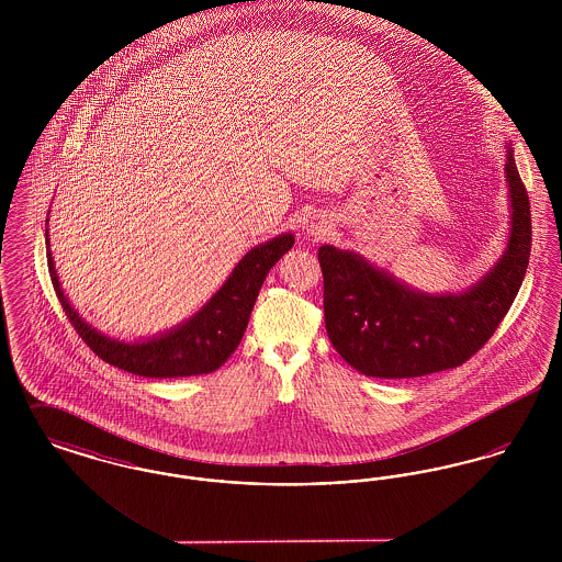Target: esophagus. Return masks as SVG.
I'll list each match as a JSON object with an SVG mask.
<instances>
[{
    "mask_svg": "<svg viewBox=\"0 0 562 562\" xmlns=\"http://www.w3.org/2000/svg\"><path fill=\"white\" fill-rule=\"evenodd\" d=\"M328 229H330V225H328L326 218H312V221L305 225V232H307V236H312V238H324V236L328 234Z\"/></svg>",
    "mask_w": 562,
    "mask_h": 562,
    "instance_id": "34e87169",
    "label": "esophagus"
}]
</instances>
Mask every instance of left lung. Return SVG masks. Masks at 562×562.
<instances>
[{
	"label": "left lung",
	"mask_w": 562,
	"mask_h": 562,
	"mask_svg": "<svg viewBox=\"0 0 562 562\" xmlns=\"http://www.w3.org/2000/svg\"><path fill=\"white\" fill-rule=\"evenodd\" d=\"M509 234L506 250L461 293L429 294L376 268L356 250L324 244V322L333 348L358 373L406 379L470 360L488 341L529 266L531 211L514 149L506 145Z\"/></svg>",
	"instance_id": "8db88e82"
}]
</instances>
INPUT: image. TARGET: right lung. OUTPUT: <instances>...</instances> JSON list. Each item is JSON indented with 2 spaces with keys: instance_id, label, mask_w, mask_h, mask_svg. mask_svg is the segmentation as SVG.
I'll list each match as a JSON object with an SVG mask.
<instances>
[{
  "instance_id": "1",
  "label": "right lung",
  "mask_w": 562,
  "mask_h": 562,
  "mask_svg": "<svg viewBox=\"0 0 562 562\" xmlns=\"http://www.w3.org/2000/svg\"><path fill=\"white\" fill-rule=\"evenodd\" d=\"M48 221L50 218H46V225ZM293 234H280L252 246L232 269L223 286L191 318L147 339L120 341L83 321L78 310L69 303L67 294L63 293L46 229V252L54 291L81 339L109 364L128 373L156 379L213 373L223 367L234 349L240 346L269 269L293 248Z\"/></svg>"
}]
</instances>
